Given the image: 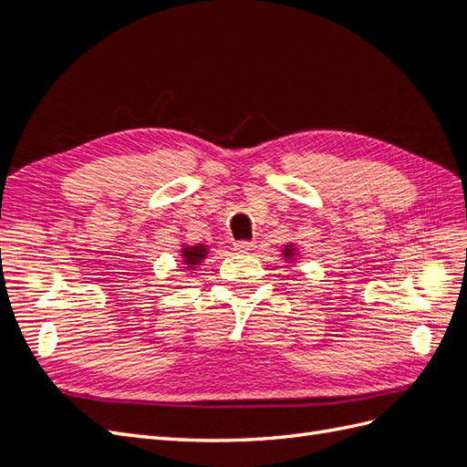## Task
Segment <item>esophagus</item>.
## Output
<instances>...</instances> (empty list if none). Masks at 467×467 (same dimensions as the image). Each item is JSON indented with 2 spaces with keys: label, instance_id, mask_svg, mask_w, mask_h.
Returning <instances> with one entry per match:
<instances>
[{
  "label": "esophagus",
  "instance_id": "esophagus-1",
  "mask_svg": "<svg viewBox=\"0 0 467 467\" xmlns=\"http://www.w3.org/2000/svg\"><path fill=\"white\" fill-rule=\"evenodd\" d=\"M254 248H256V243H253V241H241V243L234 244V251L236 253H243V254L253 253Z\"/></svg>",
  "mask_w": 467,
  "mask_h": 467
}]
</instances>
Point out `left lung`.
Here are the masks:
<instances>
[{"label":"left lung","mask_w":467,"mask_h":467,"mask_svg":"<svg viewBox=\"0 0 467 467\" xmlns=\"http://www.w3.org/2000/svg\"><path fill=\"white\" fill-rule=\"evenodd\" d=\"M280 253H283L285 263H288V265H296V263H298L300 253H298V246H296L295 243L285 244L283 248H280Z\"/></svg>","instance_id":"1"}]
</instances>
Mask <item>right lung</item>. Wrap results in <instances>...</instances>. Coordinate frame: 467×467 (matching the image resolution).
<instances>
[{"mask_svg": "<svg viewBox=\"0 0 467 467\" xmlns=\"http://www.w3.org/2000/svg\"><path fill=\"white\" fill-rule=\"evenodd\" d=\"M209 254V244H187L182 243L179 248V258L182 270L189 275H194L199 270V266L202 265V260L207 258Z\"/></svg>", "mask_w": 467, "mask_h": 467, "instance_id": "add662e5", "label": "right lung"}]
</instances>
